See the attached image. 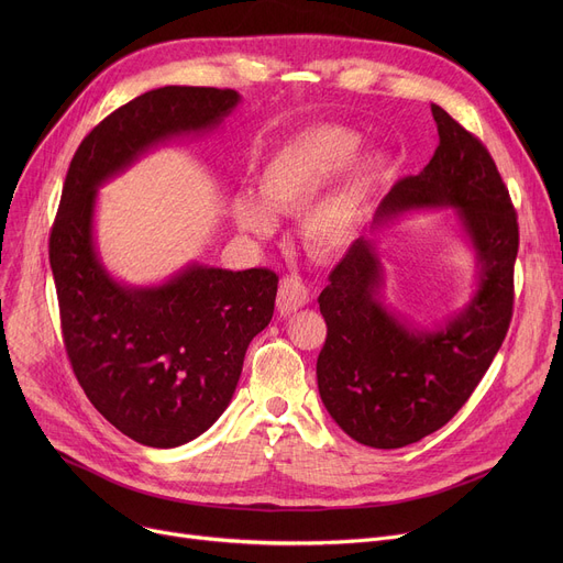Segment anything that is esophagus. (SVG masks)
Listing matches in <instances>:
<instances>
[{
	"label": "esophagus",
	"instance_id": "1",
	"mask_svg": "<svg viewBox=\"0 0 563 563\" xmlns=\"http://www.w3.org/2000/svg\"><path fill=\"white\" fill-rule=\"evenodd\" d=\"M276 303H278V310L283 314H289L294 310L303 308L306 303H310V289H308V285L299 276H294V274L285 276L280 280Z\"/></svg>",
	"mask_w": 563,
	"mask_h": 563
}]
</instances>
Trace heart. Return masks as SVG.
Masks as SVG:
<instances>
[{
  "label": "heart",
  "instance_id": "obj_1",
  "mask_svg": "<svg viewBox=\"0 0 563 563\" xmlns=\"http://www.w3.org/2000/svg\"><path fill=\"white\" fill-rule=\"evenodd\" d=\"M361 147L358 132L333 123L294 132L257 168L260 198L253 194L234 198L236 223L266 236L276 230L274 212L299 214L306 209L301 219L306 246L317 257L344 255L358 242L369 202L395 177V159L388 153L358 155Z\"/></svg>",
  "mask_w": 563,
  "mask_h": 563
}]
</instances>
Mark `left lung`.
I'll return each instance as SVG.
<instances>
[{
  "label": "left lung",
  "mask_w": 563,
  "mask_h": 563,
  "mask_svg": "<svg viewBox=\"0 0 563 563\" xmlns=\"http://www.w3.org/2000/svg\"><path fill=\"white\" fill-rule=\"evenodd\" d=\"M431 162L383 198L372 234L349 249L319 294L327 344L319 397L361 445L397 450L445 427L475 393L509 331L518 221L509 191L479 139L431 104ZM452 209L476 255V291L456 313L422 328L382 301L385 271L375 230L408 211Z\"/></svg>",
  "instance_id": "1"
}]
</instances>
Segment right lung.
Returning <instances> with one entry per match:
<instances>
[{
	"instance_id": "add662e5",
	"label": "right lung",
	"mask_w": 563,
	"mask_h": 563,
	"mask_svg": "<svg viewBox=\"0 0 563 563\" xmlns=\"http://www.w3.org/2000/svg\"><path fill=\"white\" fill-rule=\"evenodd\" d=\"M240 102L232 88H155L107 115L66 175L49 264L68 358L91 404L145 448H180L221 418L278 276L189 262L159 285L118 280L96 240L98 189L157 145L219 130Z\"/></svg>"
}]
</instances>
